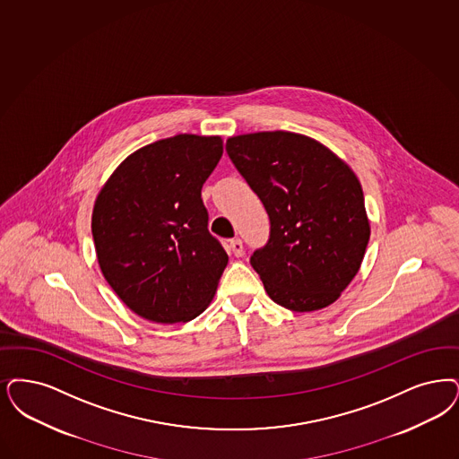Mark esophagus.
<instances>
[{"mask_svg": "<svg viewBox=\"0 0 459 459\" xmlns=\"http://www.w3.org/2000/svg\"><path fill=\"white\" fill-rule=\"evenodd\" d=\"M230 249H232L234 256H242V253H244V244H242V240L238 238H232V240H230Z\"/></svg>", "mask_w": 459, "mask_h": 459, "instance_id": "34e87169", "label": "esophagus"}]
</instances>
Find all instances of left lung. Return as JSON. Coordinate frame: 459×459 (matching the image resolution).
<instances>
[{
	"label": "left lung",
	"mask_w": 459,
	"mask_h": 459,
	"mask_svg": "<svg viewBox=\"0 0 459 459\" xmlns=\"http://www.w3.org/2000/svg\"><path fill=\"white\" fill-rule=\"evenodd\" d=\"M225 150L270 219V238L251 266L272 300L295 312L333 304L357 275L370 236L353 170L290 131L232 136Z\"/></svg>",
	"instance_id": "8db88e82"
}]
</instances>
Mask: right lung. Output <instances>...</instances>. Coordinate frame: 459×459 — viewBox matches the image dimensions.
Listing matches in <instances>:
<instances>
[{
    "instance_id": "1",
    "label": "right lung",
    "mask_w": 459,
    "mask_h": 459,
    "mask_svg": "<svg viewBox=\"0 0 459 459\" xmlns=\"http://www.w3.org/2000/svg\"><path fill=\"white\" fill-rule=\"evenodd\" d=\"M221 153V136L159 140L131 153L95 200L102 275L148 321H191L215 295L229 256L208 230L202 187Z\"/></svg>"
}]
</instances>
